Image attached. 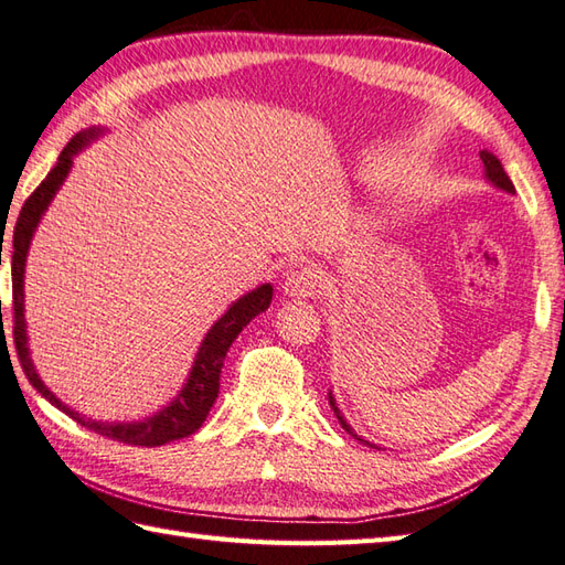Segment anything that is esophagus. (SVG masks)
I'll return each mask as SVG.
<instances>
[{
  "label": "esophagus",
  "instance_id": "obj_1",
  "mask_svg": "<svg viewBox=\"0 0 565 565\" xmlns=\"http://www.w3.org/2000/svg\"><path fill=\"white\" fill-rule=\"evenodd\" d=\"M281 289H284V296L294 298V301H306V298H313L320 294L322 279L316 269L301 267L291 274H286Z\"/></svg>",
  "mask_w": 565,
  "mask_h": 565
}]
</instances>
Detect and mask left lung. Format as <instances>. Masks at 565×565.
<instances>
[{"label":"left lung","mask_w":565,"mask_h":565,"mask_svg":"<svg viewBox=\"0 0 565 565\" xmlns=\"http://www.w3.org/2000/svg\"><path fill=\"white\" fill-rule=\"evenodd\" d=\"M481 160H483V174H486V182L490 184V186H495V189H500V191H505V194H514V186H512V182H510V177H508V172H505V167H502V162L495 158L493 152L490 150H483L481 152ZM330 407L334 411V415H338V419H340V425L350 431V435L354 437V439H359V441H364L366 447H374V449H379L376 444H371V441H366L364 437H359L356 431L352 429V425L347 423L344 419V415L340 413V407H338V401H334V395H332V391H330Z\"/></svg>","instance_id":"left-lung-1"}]
</instances>
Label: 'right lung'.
<instances>
[{
  "instance_id": "1",
  "label": "right lung",
  "mask_w": 565,
  "mask_h": 565,
  "mask_svg": "<svg viewBox=\"0 0 565 565\" xmlns=\"http://www.w3.org/2000/svg\"><path fill=\"white\" fill-rule=\"evenodd\" d=\"M109 134V128L104 126H94L82 130L75 138L67 142V148L60 152V158L55 167L47 177L41 182V186L33 191L29 201L23 203V209L19 213V221L14 227V247H11V286H14V342H17V352H19V362L23 366V374L29 376L31 386L39 391L43 398L55 405L57 411H63L70 415L75 423L82 427H87L92 431H97L102 437H109L124 444H134V447H160V444L174 441V439H184L203 425L209 411L213 407L215 398H218V388H221V369H223V359L231 350V344L243 328L249 326L252 318H257L259 313L269 308L271 303V284H259L257 289L247 291L245 296H239L237 301L231 303V308L213 322L211 330L206 332V338L201 340L194 364L189 369V376L184 381L182 391H179L174 398L160 407L158 413L142 419H134V423H104V419H92L87 415H82L79 411H72L67 403H63L57 395L45 386L39 369H35L33 359H31V347H29V330H26V308H23V276H26V259H29V249L33 243V235L39 231V225L43 221V215L51 206L60 186L65 184V179L72 172V164H75V158L84 150L89 148L94 140L104 138ZM2 262V259H0Z\"/></svg>"
}]
</instances>
